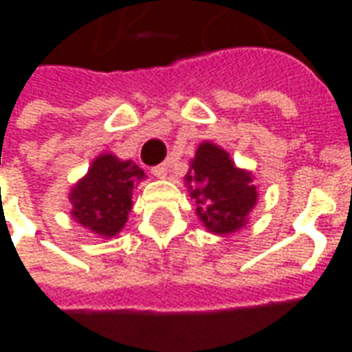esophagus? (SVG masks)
<instances>
[{"label":"esophagus","instance_id":"34e87169","mask_svg":"<svg viewBox=\"0 0 352 352\" xmlns=\"http://www.w3.org/2000/svg\"><path fill=\"white\" fill-rule=\"evenodd\" d=\"M153 175L156 177V179H166V175H168V166H166V164H160V166L153 168Z\"/></svg>","mask_w":352,"mask_h":352}]
</instances>
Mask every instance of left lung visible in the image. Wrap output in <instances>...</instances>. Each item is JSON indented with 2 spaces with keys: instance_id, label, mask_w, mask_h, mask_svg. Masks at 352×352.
Returning a JSON list of instances; mask_svg holds the SVG:
<instances>
[{
  "instance_id": "left-lung-1",
  "label": "left lung",
  "mask_w": 352,
  "mask_h": 352,
  "mask_svg": "<svg viewBox=\"0 0 352 352\" xmlns=\"http://www.w3.org/2000/svg\"><path fill=\"white\" fill-rule=\"evenodd\" d=\"M184 183L196 201L198 219L217 236L243 228L258 201L252 171L237 168L228 151L213 141L199 143Z\"/></svg>"
}]
</instances>
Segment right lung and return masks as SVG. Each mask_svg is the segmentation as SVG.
I'll use <instances>...</instances> for the list:
<instances>
[{
	"label": "right lung",
	"instance_id": "right-lung-1",
	"mask_svg": "<svg viewBox=\"0 0 352 352\" xmlns=\"http://www.w3.org/2000/svg\"><path fill=\"white\" fill-rule=\"evenodd\" d=\"M143 179L145 171L138 164L101 153L67 194L72 201L69 214L92 236L103 239L118 236L133 206V188Z\"/></svg>",
	"mask_w": 352,
	"mask_h": 352
}]
</instances>
